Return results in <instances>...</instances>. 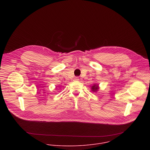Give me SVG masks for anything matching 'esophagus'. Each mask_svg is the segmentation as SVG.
<instances>
[{
    "mask_svg": "<svg viewBox=\"0 0 150 150\" xmlns=\"http://www.w3.org/2000/svg\"><path fill=\"white\" fill-rule=\"evenodd\" d=\"M74 80H75V81H78V80H79V78L78 77H76L74 79Z\"/></svg>",
    "mask_w": 150,
    "mask_h": 150,
    "instance_id": "34e87169",
    "label": "esophagus"
}]
</instances>
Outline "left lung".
Masks as SVG:
<instances>
[{
  "label": "left lung",
  "instance_id": "obj_1",
  "mask_svg": "<svg viewBox=\"0 0 150 150\" xmlns=\"http://www.w3.org/2000/svg\"><path fill=\"white\" fill-rule=\"evenodd\" d=\"M92 91H97L98 89H99V88H98V86H97V85H93V86H92Z\"/></svg>",
  "mask_w": 150,
  "mask_h": 150
}]
</instances>
